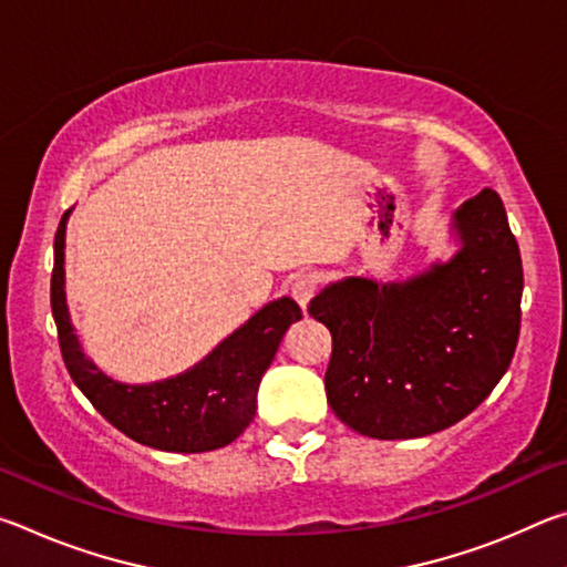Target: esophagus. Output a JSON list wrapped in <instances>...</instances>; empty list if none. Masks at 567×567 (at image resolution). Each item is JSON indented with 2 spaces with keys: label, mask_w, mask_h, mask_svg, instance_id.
<instances>
[{
  "label": "esophagus",
  "mask_w": 567,
  "mask_h": 567,
  "mask_svg": "<svg viewBox=\"0 0 567 567\" xmlns=\"http://www.w3.org/2000/svg\"><path fill=\"white\" fill-rule=\"evenodd\" d=\"M290 292H292V297L297 300V305H300L302 310H305L307 302H310L312 297H315V292H318V275H312V272L297 275L292 287H290Z\"/></svg>",
  "instance_id": "esophagus-1"
}]
</instances>
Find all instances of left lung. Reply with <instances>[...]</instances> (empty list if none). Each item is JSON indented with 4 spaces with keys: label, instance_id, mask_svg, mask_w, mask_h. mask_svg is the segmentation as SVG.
I'll list each match as a JSON object with an SVG mask.
<instances>
[{
    "label": "left lung",
    "instance_id": "1",
    "mask_svg": "<svg viewBox=\"0 0 567 567\" xmlns=\"http://www.w3.org/2000/svg\"><path fill=\"white\" fill-rule=\"evenodd\" d=\"M460 252L408 282L348 277L312 297L332 334L324 390L334 415L378 440L433 435L470 415L511 368L523 262L503 199L457 207Z\"/></svg>",
    "mask_w": 567,
    "mask_h": 567
}]
</instances>
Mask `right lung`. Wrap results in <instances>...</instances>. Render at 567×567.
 <instances>
[{
    "instance_id": "obj_1",
    "label": "right lung",
    "mask_w": 567,
    "mask_h": 567,
    "mask_svg": "<svg viewBox=\"0 0 567 567\" xmlns=\"http://www.w3.org/2000/svg\"><path fill=\"white\" fill-rule=\"evenodd\" d=\"M70 209L54 235L52 315L62 358L74 385L100 415L142 443L167 453H207L243 435L257 410V388L275 360L285 330L302 318L290 297L265 305L255 318L217 344L207 358L155 385H120L94 368L72 332L64 300V227Z\"/></svg>"
}]
</instances>
